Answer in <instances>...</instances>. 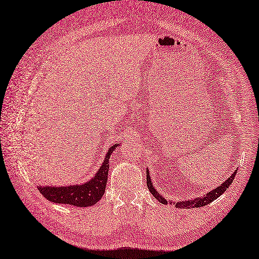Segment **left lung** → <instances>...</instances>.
I'll list each match as a JSON object with an SVG mask.
<instances>
[{
    "label": "left lung",
    "mask_w": 259,
    "mask_h": 259,
    "mask_svg": "<svg viewBox=\"0 0 259 259\" xmlns=\"http://www.w3.org/2000/svg\"><path fill=\"white\" fill-rule=\"evenodd\" d=\"M146 174H147V187L149 189V191L151 192V194H153L154 197L157 200H158L160 203H162V204H167V203L171 204L172 203L171 201H167L165 198H162L161 195L156 191V189L153 187V184H151V180H150V176H149L148 169H146ZM235 175H236V171L233 174L230 178L226 179V181H224L223 184H221L217 189H214V190L207 192L206 194L203 195V197L195 198L194 200L179 201V202L174 203V204L176 205V207H178V209H184V207H186V209H191V207H200V206H204L206 204H209V203L212 202V201L218 199L220 195H222L225 192L226 189H228L231 186L233 180H234Z\"/></svg>",
    "instance_id": "1"
}]
</instances>
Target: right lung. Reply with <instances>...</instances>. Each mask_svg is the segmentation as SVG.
Instances as JSON below:
<instances>
[{"label":"right lung","mask_w":259,"mask_h":259,"mask_svg":"<svg viewBox=\"0 0 259 259\" xmlns=\"http://www.w3.org/2000/svg\"><path fill=\"white\" fill-rule=\"evenodd\" d=\"M119 144L113 145L106 151L105 159L103 160L94 178L87 181L85 184L77 186L64 187H37L39 192L47 200L54 203L70 204L74 206L85 207L96 204L103 197L106 181H108L110 157Z\"/></svg>","instance_id":"add662e5"}]
</instances>
